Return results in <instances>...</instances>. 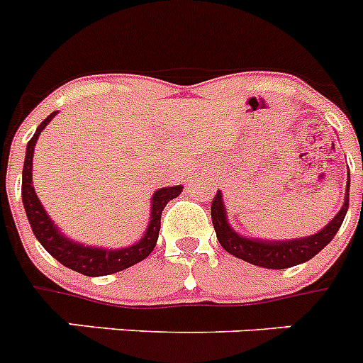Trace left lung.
Instances as JSON below:
<instances>
[{
	"mask_svg": "<svg viewBox=\"0 0 363 363\" xmlns=\"http://www.w3.org/2000/svg\"><path fill=\"white\" fill-rule=\"evenodd\" d=\"M349 186H351V177L347 175V186H345V197H343L342 208L329 220V225H325V228H321L320 232L307 235V238L285 239V241L248 238V235L235 232L228 223L225 201H223V194L219 190L212 203V223L217 239H219L220 247L225 248L228 254L247 261V263L256 264V267H263V269L281 270L305 263V261L313 259L318 252L323 250L342 226L345 213L349 210Z\"/></svg>",
	"mask_w": 363,
	"mask_h": 363,
	"instance_id": "left-lung-1",
	"label": "left lung"
}]
</instances>
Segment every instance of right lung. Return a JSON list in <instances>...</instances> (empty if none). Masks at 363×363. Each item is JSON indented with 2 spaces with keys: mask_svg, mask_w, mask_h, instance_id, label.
<instances>
[{
  "mask_svg": "<svg viewBox=\"0 0 363 363\" xmlns=\"http://www.w3.org/2000/svg\"><path fill=\"white\" fill-rule=\"evenodd\" d=\"M56 113H50L45 121L36 128V133L27 144L23 162V175H21V199H23L25 213L30 223L34 235L42 247L49 252L56 261L67 267V269L80 272L84 276L99 277L109 276V274L121 272V270L129 269L133 264L140 263L150 256L159 239L160 230V216L164 208L172 199L179 197L184 186H169V188H159L151 197V210H150V223L144 232V235L137 242L124 248H104V247H89L82 245L78 241H72L71 238L62 232L55 225V220L50 219L49 213L45 212L42 201L38 199L36 191L33 186V157L34 146L38 143V137L42 135L45 125L56 116Z\"/></svg>",
  "mask_w": 363,
  "mask_h": 363,
  "instance_id": "right-lung-1",
  "label": "right lung"
}]
</instances>
